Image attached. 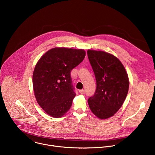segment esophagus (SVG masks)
I'll return each mask as SVG.
<instances>
[{
    "label": "esophagus",
    "mask_w": 155,
    "mask_h": 155,
    "mask_svg": "<svg viewBox=\"0 0 155 155\" xmlns=\"http://www.w3.org/2000/svg\"><path fill=\"white\" fill-rule=\"evenodd\" d=\"M79 93L82 94H85V90H79Z\"/></svg>",
    "instance_id": "34e87169"
}]
</instances>
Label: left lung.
Masks as SVG:
<instances>
[{"mask_svg": "<svg viewBox=\"0 0 155 155\" xmlns=\"http://www.w3.org/2000/svg\"><path fill=\"white\" fill-rule=\"evenodd\" d=\"M87 54L96 80V90L88 99V105L97 118L105 119L113 116L125 100L130 83L128 74L112 54L88 50Z\"/></svg>", "mask_w": 155, "mask_h": 155, "instance_id": "obj_1", "label": "left lung"}]
</instances>
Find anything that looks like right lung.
Returning <instances> with one entry per match:
<instances>
[{
	"mask_svg": "<svg viewBox=\"0 0 155 155\" xmlns=\"http://www.w3.org/2000/svg\"><path fill=\"white\" fill-rule=\"evenodd\" d=\"M83 49L56 47L38 61L33 74L37 102L50 116L59 118L70 108L76 96L71 85V70L82 62Z\"/></svg>",
	"mask_w": 155,
	"mask_h": 155,
	"instance_id": "1",
	"label": "right lung"
}]
</instances>
